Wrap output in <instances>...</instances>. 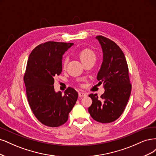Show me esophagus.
Wrapping results in <instances>:
<instances>
[{
    "instance_id": "obj_1",
    "label": "esophagus",
    "mask_w": 156,
    "mask_h": 156,
    "mask_svg": "<svg viewBox=\"0 0 156 156\" xmlns=\"http://www.w3.org/2000/svg\"><path fill=\"white\" fill-rule=\"evenodd\" d=\"M78 96L79 97H86L87 94L83 92H79L78 93Z\"/></svg>"
}]
</instances>
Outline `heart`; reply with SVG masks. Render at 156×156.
Instances as JSON below:
<instances>
[{
	"label": "heart",
	"instance_id": "b5f03b06",
	"mask_svg": "<svg viewBox=\"0 0 156 156\" xmlns=\"http://www.w3.org/2000/svg\"><path fill=\"white\" fill-rule=\"evenodd\" d=\"M78 56L83 64L87 62L91 61V60H94L95 61V59H96V55H95L94 52L92 49L89 48H85L82 49V51L79 52ZM67 63L68 58H65L63 62V67L64 69L66 67Z\"/></svg>",
	"mask_w": 156,
	"mask_h": 156
}]
</instances>
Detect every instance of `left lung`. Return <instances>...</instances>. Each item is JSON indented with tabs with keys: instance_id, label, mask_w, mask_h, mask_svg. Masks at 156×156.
Segmentation results:
<instances>
[{
	"instance_id": "8db88e82",
	"label": "left lung",
	"mask_w": 156,
	"mask_h": 156,
	"mask_svg": "<svg viewBox=\"0 0 156 156\" xmlns=\"http://www.w3.org/2000/svg\"><path fill=\"white\" fill-rule=\"evenodd\" d=\"M101 45L103 62L97 75L98 84L105 91L100 97L90 94L92 104L88 108L91 117L97 122L109 123L122 115L131 94L129 71L122 51L114 41L102 36L96 37Z\"/></svg>"
}]
</instances>
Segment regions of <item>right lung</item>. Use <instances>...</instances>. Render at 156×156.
I'll use <instances>...</instances> for the list:
<instances>
[{"instance_id": "add662e5", "label": "right lung", "mask_w": 156, "mask_h": 156, "mask_svg": "<svg viewBox=\"0 0 156 156\" xmlns=\"http://www.w3.org/2000/svg\"><path fill=\"white\" fill-rule=\"evenodd\" d=\"M73 43L48 41L39 44L28 57L24 81L28 102L40 122L58 127L67 121L78 94L68 87L62 94L54 91V77L62 71V56Z\"/></svg>"}]
</instances>
